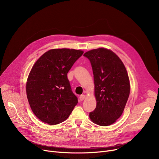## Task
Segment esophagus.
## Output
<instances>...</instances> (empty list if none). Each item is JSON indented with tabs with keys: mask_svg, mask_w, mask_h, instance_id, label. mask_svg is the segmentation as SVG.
I'll list each match as a JSON object with an SVG mask.
<instances>
[{
	"mask_svg": "<svg viewBox=\"0 0 159 159\" xmlns=\"http://www.w3.org/2000/svg\"><path fill=\"white\" fill-rule=\"evenodd\" d=\"M85 98H86V95H81L80 96V97H79L80 101H84V99Z\"/></svg>",
	"mask_w": 159,
	"mask_h": 159,
	"instance_id": "34e87169",
	"label": "esophagus"
}]
</instances>
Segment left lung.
I'll return each mask as SVG.
<instances>
[{"instance_id": "1", "label": "left lung", "mask_w": 159, "mask_h": 159, "mask_svg": "<svg viewBox=\"0 0 159 159\" xmlns=\"http://www.w3.org/2000/svg\"><path fill=\"white\" fill-rule=\"evenodd\" d=\"M92 67L97 106L89 113L94 123L102 126L113 124L123 113L130 92L126 68L110 49L100 48L84 54Z\"/></svg>"}]
</instances>
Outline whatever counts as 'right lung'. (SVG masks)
Wrapping results in <instances>:
<instances>
[{
    "instance_id": "add662e5",
    "label": "right lung",
    "mask_w": 159,
    "mask_h": 159,
    "mask_svg": "<svg viewBox=\"0 0 159 159\" xmlns=\"http://www.w3.org/2000/svg\"><path fill=\"white\" fill-rule=\"evenodd\" d=\"M83 53L74 49H50L33 65L26 94L32 111L41 121L50 125L61 123L77 104L67 74Z\"/></svg>"
}]
</instances>
